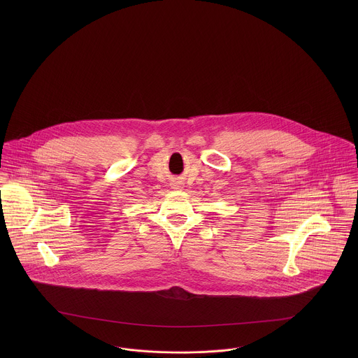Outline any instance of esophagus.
<instances>
[{
	"label": "esophagus",
	"mask_w": 358,
	"mask_h": 358,
	"mask_svg": "<svg viewBox=\"0 0 358 358\" xmlns=\"http://www.w3.org/2000/svg\"><path fill=\"white\" fill-rule=\"evenodd\" d=\"M173 187H175V189H180V183H179V182L173 183Z\"/></svg>",
	"instance_id": "obj_1"
}]
</instances>
